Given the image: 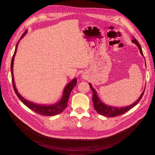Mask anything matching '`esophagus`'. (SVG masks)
<instances>
[{"label":"esophagus","instance_id":"obj_1","mask_svg":"<svg viewBox=\"0 0 155 155\" xmlns=\"http://www.w3.org/2000/svg\"><path fill=\"white\" fill-rule=\"evenodd\" d=\"M82 78H84V79H86L87 78V76H85L84 75H82Z\"/></svg>","mask_w":155,"mask_h":155}]
</instances>
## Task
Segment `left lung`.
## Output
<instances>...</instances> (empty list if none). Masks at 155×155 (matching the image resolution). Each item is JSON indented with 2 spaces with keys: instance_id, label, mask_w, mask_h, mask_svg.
<instances>
[{
  "instance_id": "8db88e82",
  "label": "left lung",
  "mask_w": 155,
  "mask_h": 155,
  "mask_svg": "<svg viewBox=\"0 0 155 155\" xmlns=\"http://www.w3.org/2000/svg\"><path fill=\"white\" fill-rule=\"evenodd\" d=\"M132 37H133V39L132 40V42L135 43V44L137 45L138 48L139 49L140 54H142L143 56H144L143 51H142V49H141V47H140V44H139L137 40L135 38H134L133 36H132ZM89 84V86L93 92L92 101H93V103H94V109L96 110V111L99 114V115L106 116L107 117H117L118 115H122V114L126 113L127 111H129L130 109H132V107H134L140 101V100L141 99V98L143 97V94L145 91V90H144L143 92H142V94H141L140 96L139 97V99L136 101V102H134L130 106H127L122 107H117L108 106V105L104 104L103 102H102L101 100L99 98L96 90L93 88L92 85L90 83Z\"/></svg>"
}]
</instances>
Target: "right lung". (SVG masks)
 Returning a JSON list of instances; mask_svg holds the SVG:
<instances>
[{
	"instance_id": "add662e5",
	"label": "right lung",
	"mask_w": 155,
	"mask_h": 155,
	"mask_svg": "<svg viewBox=\"0 0 155 155\" xmlns=\"http://www.w3.org/2000/svg\"><path fill=\"white\" fill-rule=\"evenodd\" d=\"M26 33H27V30L25 31V32H24L23 34L21 35V38H20V39L19 40L18 42L16 44L14 54H13L12 60H11V77H12V82L13 88H14L15 92L17 95V96L18 97V98L21 101L22 103L25 105H26L28 107V108H30L32 111L40 114V115H44V116H54V115H58V114L61 113L66 107L67 103H68V101L70 97L69 96L70 95V93H71L72 89H73V87L77 85V78L73 79L70 83H68L66 85V86L65 87V88L64 89L63 96H62L61 100H60L59 102L56 103V104H54L52 105H48H48H39V104H37L35 103H31L30 101H28V100H26L25 98H23L18 93V92L16 88L14 77H13V64H14L15 56L16 55V53L17 51V48H18V45L19 40L25 35Z\"/></svg>"
}]
</instances>
